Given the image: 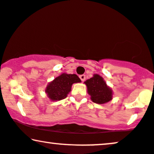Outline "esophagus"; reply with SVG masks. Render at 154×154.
Instances as JSON below:
<instances>
[{
    "label": "esophagus",
    "instance_id": "esophagus-1",
    "mask_svg": "<svg viewBox=\"0 0 154 154\" xmlns=\"http://www.w3.org/2000/svg\"><path fill=\"white\" fill-rule=\"evenodd\" d=\"M85 77H86V76H85V75H79V78H80L82 82H84V81L85 80Z\"/></svg>",
    "mask_w": 154,
    "mask_h": 154
}]
</instances>
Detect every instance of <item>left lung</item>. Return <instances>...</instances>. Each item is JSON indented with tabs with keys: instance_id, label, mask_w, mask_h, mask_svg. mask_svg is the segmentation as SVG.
Returning a JSON list of instances; mask_svg holds the SVG:
<instances>
[{
	"instance_id": "obj_1",
	"label": "left lung",
	"mask_w": 154,
	"mask_h": 154,
	"mask_svg": "<svg viewBox=\"0 0 154 154\" xmlns=\"http://www.w3.org/2000/svg\"><path fill=\"white\" fill-rule=\"evenodd\" d=\"M87 87V91L91 96V100L97 104H104L112 100V91L109 87L104 79L99 75L85 82Z\"/></svg>"
}]
</instances>
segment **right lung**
Here are the masks:
<instances>
[{
  "instance_id": "1",
  "label": "right lung",
  "mask_w": 154,
  "mask_h": 154,
  "mask_svg": "<svg viewBox=\"0 0 154 154\" xmlns=\"http://www.w3.org/2000/svg\"><path fill=\"white\" fill-rule=\"evenodd\" d=\"M81 80L77 75L72 74H62L56 77L48 85L46 93L52 101H59L66 98L68 93L71 91L73 83L80 82Z\"/></svg>"
}]
</instances>
